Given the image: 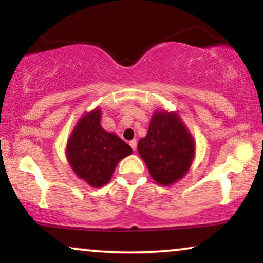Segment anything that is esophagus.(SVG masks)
<instances>
[{"label":"esophagus","mask_w":263,"mask_h":263,"mask_svg":"<svg viewBox=\"0 0 263 263\" xmlns=\"http://www.w3.org/2000/svg\"><path fill=\"white\" fill-rule=\"evenodd\" d=\"M129 146L132 147V149L136 151V147H137V141H136V140H132V141H129Z\"/></svg>","instance_id":"34e87169"}]
</instances>
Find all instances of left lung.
I'll return each mask as SVG.
<instances>
[{
    "instance_id": "8db88e82",
    "label": "left lung",
    "mask_w": 263,
    "mask_h": 263,
    "mask_svg": "<svg viewBox=\"0 0 263 263\" xmlns=\"http://www.w3.org/2000/svg\"><path fill=\"white\" fill-rule=\"evenodd\" d=\"M137 149L151 177L168 186L188 173L195 157V141L178 112L156 110Z\"/></svg>"
}]
</instances>
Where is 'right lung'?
Listing matches in <instances>:
<instances>
[{
    "label": "right lung",
    "instance_id": "add662e5",
    "mask_svg": "<svg viewBox=\"0 0 263 263\" xmlns=\"http://www.w3.org/2000/svg\"><path fill=\"white\" fill-rule=\"evenodd\" d=\"M100 119V107L84 114L69 136L65 149L71 170L92 188L110 182L117 163L132 153L119 136L102 128Z\"/></svg>",
    "mask_w": 263,
    "mask_h": 263
}]
</instances>
